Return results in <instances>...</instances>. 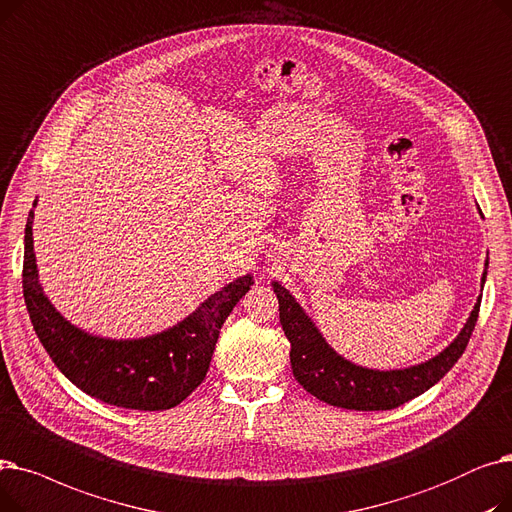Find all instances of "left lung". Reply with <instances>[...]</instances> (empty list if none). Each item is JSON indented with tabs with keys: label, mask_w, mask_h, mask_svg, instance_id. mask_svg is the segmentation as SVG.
<instances>
[{
	"label": "left lung",
	"mask_w": 512,
	"mask_h": 512,
	"mask_svg": "<svg viewBox=\"0 0 512 512\" xmlns=\"http://www.w3.org/2000/svg\"><path fill=\"white\" fill-rule=\"evenodd\" d=\"M273 289L279 300V321L291 344L289 360L296 381L314 398L348 410H392L427 392L465 352L481 306L479 296L467 325L442 354L402 371H373L356 367L333 352L294 296L277 281Z\"/></svg>",
	"instance_id": "1"
}]
</instances>
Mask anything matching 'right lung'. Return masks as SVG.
<instances>
[{"mask_svg":"<svg viewBox=\"0 0 512 512\" xmlns=\"http://www.w3.org/2000/svg\"><path fill=\"white\" fill-rule=\"evenodd\" d=\"M33 210L24 229L22 291L39 342L56 367L91 398L133 410L181 404L210 367L218 333L233 306L248 294L252 275L210 296L173 329L143 339H104L70 325L43 296L33 252Z\"/></svg>","mask_w":512,"mask_h":512,"instance_id":"obj_1","label":"right lung"}]
</instances>
